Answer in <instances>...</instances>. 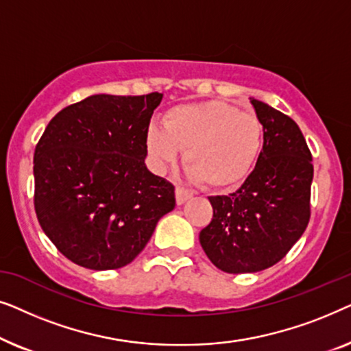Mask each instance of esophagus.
<instances>
[{
	"mask_svg": "<svg viewBox=\"0 0 351 351\" xmlns=\"http://www.w3.org/2000/svg\"><path fill=\"white\" fill-rule=\"evenodd\" d=\"M191 196H193V195H191V191L182 189V186H177V189H176V201H177V204H184L186 199L191 198Z\"/></svg>",
	"mask_w": 351,
	"mask_h": 351,
	"instance_id": "obj_1",
	"label": "esophagus"
}]
</instances>
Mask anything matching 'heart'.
<instances>
[{
    "label": "heart",
    "instance_id": "b5f03b06",
    "mask_svg": "<svg viewBox=\"0 0 351 351\" xmlns=\"http://www.w3.org/2000/svg\"><path fill=\"white\" fill-rule=\"evenodd\" d=\"M145 145L153 165L162 171L184 150L190 179L209 189H230L246 179L263 145V126L256 114L232 104L176 105L165 114L162 128L150 124Z\"/></svg>",
    "mask_w": 351,
    "mask_h": 351
}]
</instances>
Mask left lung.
<instances>
[{
    "instance_id": "8db88e82",
    "label": "left lung",
    "mask_w": 351,
    "mask_h": 351,
    "mask_svg": "<svg viewBox=\"0 0 351 351\" xmlns=\"http://www.w3.org/2000/svg\"><path fill=\"white\" fill-rule=\"evenodd\" d=\"M263 126V147L244 184L228 196H209L214 215L199 243L215 267L256 273L291 251L310 220L311 153L294 119L251 99Z\"/></svg>"
}]
</instances>
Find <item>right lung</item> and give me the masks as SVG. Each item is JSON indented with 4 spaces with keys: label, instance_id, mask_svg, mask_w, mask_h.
<instances>
[{
    "label": "right lung",
    "instance_id": "obj_1",
    "mask_svg": "<svg viewBox=\"0 0 351 351\" xmlns=\"http://www.w3.org/2000/svg\"><path fill=\"white\" fill-rule=\"evenodd\" d=\"M161 99L90 95L60 110L36 143L38 222L76 265H128L174 209V185L145 166V132Z\"/></svg>",
    "mask_w": 351,
    "mask_h": 351
}]
</instances>
